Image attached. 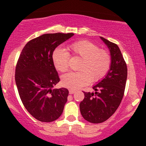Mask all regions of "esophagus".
I'll return each mask as SVG.
<instances>
[{
    "label": "esophagus",
    "mask_w": 146,
    "mask_h": 146,
    "mask_svg": "<svg viewBox=\"0 0 146 146\" xmlns=\"http://www.w3.org/2000/svg\"><path fill=\"white\" fill-rule=\"evenodd\" d=\"M75 93L74 90H69V94H73V93Z\"/></svg>",
    "instance_id": "1"
}]
</instances>
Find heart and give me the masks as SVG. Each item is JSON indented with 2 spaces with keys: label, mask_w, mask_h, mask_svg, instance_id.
Masks as SVG:
<instances>
[{
  "label": "heart",
  "mask_w": 146,
  "mask_h": 146,
  "mask_svg": "<svg viewBox=\"0 0 146 146\" xmlns=\"http://www.w3.org/2000/svg\"><path fill=\"white\" fill-rule=\"evenodd\" d=\"M73 55L82 58L78 72H70L62 77V84L71 90H77L90 81L98 82L106 74L110 68V56L107 51L88 40H80L68 46ZM53 64L57 70L67 71L69 55L62 48H56L52 55Z\"/></svg>",
  "instance_id": "1"
}]
</instances>
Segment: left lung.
<instances>
[{
  "mask_svg": "<svg viewBox=\"0 0 146 146\" xmlns=\"http://www.w3.org/2000/svg\"><path fill=\"white\" fill-rule=\"evenodd\" d=\"M109 48L111 62L106 76L93 86L95 93H84L80 102V113L90 123L106 121L115 113L121 104L127 80V66L119 48L115 43L100 37Z\"/></svg>",
  "mask_w": 146,
  "mask_h": 146,
  "instance_id": "8db88e82",
  "label": "left lung"
}]
</instances>
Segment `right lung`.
<instances>
[{"mask_svg":"<svg viewBox=\"0 0 146 146\" xmlns=\"http://www.w3.org/2000/svg\"><path fill=\"white\" fill-rule=\"evenodd\" d=\"M46 33L27 43L16 67L15 80L20 98L27 111L38 121L58 119L67 102L68 90L53 89L60 82L52 55L57 46L73 36Z\"/></svg>","mask_w":146,"mask_h":146,"instance_id":"add662e5","label":"right lung"}]
</instances>
